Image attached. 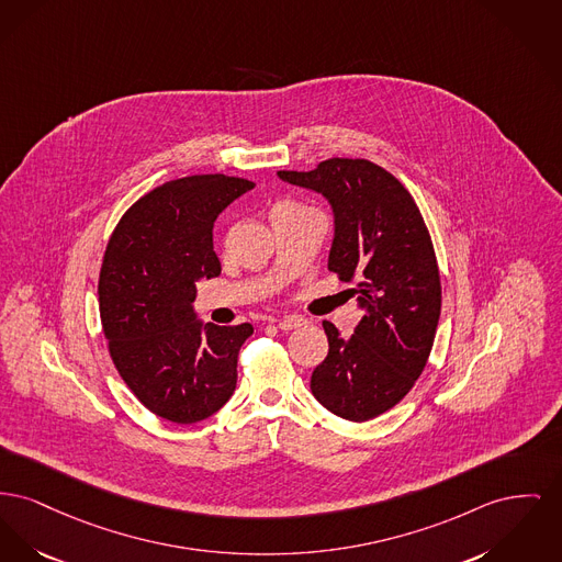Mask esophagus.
Segmentation results:
<instances>
[{
  "instance_id": "obj_1",
  "label": "esophagus",
  "mask_w": 562,
  "mask_h": 562,
  "mask_svg": "<svg viewBox=\"0 0 562 562\" xmlns=\"http://www.w3.org/2000/svg\"><path fill=\"white\" fill-rule=\"evenodd\" d=\"M303 325H305V321L299 318V316H286V318L278 321V329L280 330L299 329V327H303Z\"/></svg>"
}]
</instances>
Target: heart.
<instances>
[{"label":"heart","mask_w":562,"mask_h":562,"mask_svg":"<svg viewBox=\"0 0 562 562\" xmlns=\"http://www.w3.org/2000/svg\"><path fill=\"white\" fill-rule=\"evenodd\" d=\"M305 210H310V207L299 205V203H293V201H284V203H280L273 212H305Z\"/></svg>","instance_id":"b5f03b06"}]
</instances>
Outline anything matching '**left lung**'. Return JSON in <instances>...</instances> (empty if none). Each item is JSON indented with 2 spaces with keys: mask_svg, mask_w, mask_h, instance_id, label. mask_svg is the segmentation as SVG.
<instances>
[{
  "mask_svg": "<svg viewBox=\"0 0 562 562\" xmlns=\"http://www.w3.org/2000/svg\"><path fill=\"white\" fill-rule=\"evenodd\" d=\"M278 178L329 201V269L355 282L348 293L363 310L350 337L323 323L329 355L312 373V395L339 418L371 420L412 391L429 361L441 284L427 225L395 176L364 159H329Z\"/></svg>",
  "mask_w": 562,
  "mask_h": 562,
  "instance_id": "obj_1",
  "label": "left lung"
}]
</instances>
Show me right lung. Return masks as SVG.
<instances>
[{"label":"right lung","mask_w":562,"mask_h":562,"mask_svg":"<svg viewBox=\"0 0 562 562\" xmlns=\"http://www.w3.org/2000/svg\"><path fill=\"white\" fill-rule=\"evenodd\" d=\"M250 189L225 173L166 182L125 212L103 255L110 357L144 407L176 425L205 420L232 398L239 348L255 330L203 323L193 310L195 282L221 273L214 221Z\"/></svg>","instance_id":"right-lung-1"}]
</instances>
